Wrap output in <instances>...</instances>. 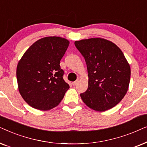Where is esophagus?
<instances>
[{
    "mask_svg": "<svg viewBox=\"0 0 147 147\" xmlns=\"http://www.w3.org/2000/svg\"><path fill=\"white\" fill-rule=\"evenodd\" d=\"M79 79H77V81H76L73 82V83H72V85H77V84L79 83Z\"/></svg>",
    "mask_w": 147,
    "mask_h": 147,
    "instance_id": "esophagus-1",
    "label": "esophagus"
}]
</instances>
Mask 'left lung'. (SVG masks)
Returning <instances> with one entry per match:
<instances>
[{
	"label": "left lung",
	"instance_id": "left-lung-1",
	"mask_svg": "<svg viewBox=\"0 0 147 147\" xmlns=\"http://www.w3.org/2000/svg\"><path fill=\"white\" fill-rule=\"evenodd\" d=\"M85 58L88 88L81 94L86 105L95 111L111 109L122 101L128 91L130 66L122 50L114 43L101 38L75 41Z\"/></svg>",
	"mask_w": 147,
	"mask_h": 147
}]
</instances>
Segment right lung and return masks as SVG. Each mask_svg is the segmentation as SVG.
<instances>
[{
  "mask_svg": "<svg viewBox=\"0 0 147 147\" xmlns=\"http://www.w3.org/2000/svg\"><path fill=\"white\" fill-rule=\"evenodd\" d=\"M70 42L58 36L41 38L26 50L17 66L18 89L27 104L47 111L59 104L69 89L60 60Z\"/></svg>",
  "mask_w": 147,
  "mask_h": 147,
  "instance_id": "1",
  "label": "right lung"
}]
</instances>
